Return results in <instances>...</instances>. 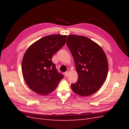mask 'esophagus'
Wrapping results in <instances>:
<instances>
[{
  "instance_id": "esophagus-1",
  "label": "esophagus",
  "mask_w": 129,
  "mask_h": 129,
  "mask_svg": "<svg viewBox=\"0 0 129 129\" xmlns=\"http://www.w3.org/2000/svg\"><path fill=\"white\" fill-rule=\"evenodd\" d=\"M64 76L65 77H68V75H69V72H66V73H64Z\"/></svg>"
}]
</instances>
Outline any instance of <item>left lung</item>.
I'll return each instance as SVG.
<instances>
[{
    "mask_svg": "<svg viewBox=\"0 0 129 129\" xmlns=\"http://www.w3.org/2000/svg\"><path fill=\"white\" fill-rule=\"evenodd\" d=\"M66 44L75 61L77 81L73 91L82 96L91 95L101 87L108 72L107 58L101 47L90 39L71 34Z\"/></svg>",
    "mask_w": 129,
    "mask_h": 129,
    "instance_id": "obj_1",
    "label": "left lung"
}]
</instances>
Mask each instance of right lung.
Wrapping results in <instances>:
<instances>
[{"label":"right lung","mask_w":129,"mask_h":129,"mask_svg":"<svg viewBox=\"0 0 129 129\" xmlns=\"http://www.w3.org/2000/svg\"><path fill=\"white\" fill-rule=\"evenodd\" d=\"M67 37L58 34L46 36L26 50L22 61V73L27 85L34 92L47 95L63 78L52 58L64 45Z\"/></svg>","instance_id":"obj_1"}]
</instances>
